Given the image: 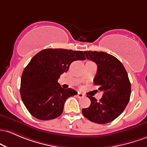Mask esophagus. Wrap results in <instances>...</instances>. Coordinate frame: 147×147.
Returning <instances> with one entry per match:
<instances>
[{
  "label": "esophagus",
  "instance_id": "34e87169",
  "mask_svg": "<svg viewBox=\"0 0 147 147\" xmlns=\"http://www.w3.org/2000/svg\"><path fill=\"white\" fill-rule=\"evenodd\" d=\"M77 96H78V98H82V97H84V94H82L81 92H78Z\"/></svg>",
  "mask_w": 147,
  "mask_h": 147
}]
</instances>
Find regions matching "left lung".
<instances>
[{
	"mask_svg": "<svg viewBox=\"0 0 147 147\" xmlns=\"http://www.w3.org/2000/svg\"><path fill=\"white\" fill-rule=\"evenodd\" d=\"M87 59L97 65L94 83L103 92L102 98L97 101L94 97L87 96L91 104L83 108L84 116L92 122L104 124L117 118L129 102L131 86L128 74L121 62L104 52L84 51Z\"/></svg>",
	"mask_w": 147,
	"mask_h": 147,
	"instance_id": "obj_1",
	"label": "left lung"
}]
</instances>
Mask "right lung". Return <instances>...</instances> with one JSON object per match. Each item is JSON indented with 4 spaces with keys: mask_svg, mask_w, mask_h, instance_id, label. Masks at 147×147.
I'll return each instance as SVG.
<instances>
[{
    "mask_svg": "<svg viewBox=\"0 0 147 147\" xmlns=\"http://www.w3.org/2000/svg\"><path fill=\"white\" fill-rule=\"evenodd\" d=\"M85 59L81 51L62 49H44L31 59L21 76L20 92L25 106L34 117L50 120L62 113L66 100L78 92L62 88L57 80L71 62Z\"/></svg>",
    "mask_w": 147,
    "mask_h": 147,
    "instance_id": "add662e5",
    "label": "right lung"
}]
</instances>
